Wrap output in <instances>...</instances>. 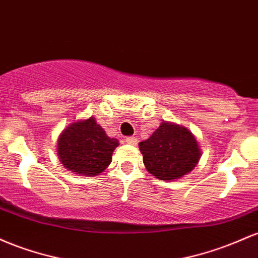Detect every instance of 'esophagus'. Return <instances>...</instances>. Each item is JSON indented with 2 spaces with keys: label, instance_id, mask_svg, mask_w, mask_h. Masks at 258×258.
Segmentation results:
<instances>
[{
  "label": "esophagus",
  "instance_id": "34e87169",
  "mask_svg": "<svg viewBox=\"0 0 258 258\" xmlns=\"http://www.w3.org/2000/svg\"><path fill=\"white\" fill-rule=\"evenodd\" d=\"M125 143L129 145H137L138 144V139L134 137H126L125 138Z\"/></svg>",
  "mask_w": 258,
  "mask_h": 258
}]
</instances>
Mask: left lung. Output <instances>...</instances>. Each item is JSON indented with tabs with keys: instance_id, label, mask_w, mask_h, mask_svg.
Here are the masks:
<instances>
[{
	"instance_id": "1",
	"label": "left lung",
	"mask_w": 258,
	"mask_h": 258,
	"mask_svg": "<svg viewBox=\"0 0 258 258\" xmlns=\"http://www.w3.org/2000/svg\"><path fill=\"white\" fill-rule=\"evenodd\" d=\"M139 147L146 169L161 180H174L190 173L201 156L189 130L166 121Z\"/></svg>"
}]
</instances>
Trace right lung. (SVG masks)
I'll use <instances>...</instances> for the list:
<instances>
[{
    "label": "right lung",
    "instance_id": "right-lung-1",
    "mask_svg": "<svg viewBox=\"0 0 258 258\" xmlns=\"http://www.w3.org/2000/svg\"><path fill=\"white\" fill-rule=\"evenodd\" d=\"M117 139L106 135L95 118L73 123L58 138L60 163L71 172L83 175H96L103 172L112 161L118 146Z\"/></svg>",
    "mask_w": 258,
    "mask_h": 258
}]
</instances>
